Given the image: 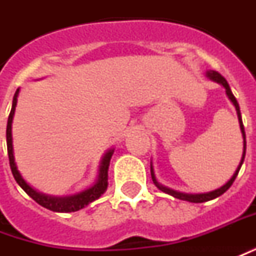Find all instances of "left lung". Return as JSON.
<instances>
[{
    "instance_id": "left-lung-1",
    "label": "left lung",
    "mask_w": 256,
    "mask_h": 256,
    "mask_svg": "<svg viewBox=\"0 0 256 256\" xmlns=\"http://www.w3.org/2000/svg\"><path fill=\"white\" fill-rule=\"evenodd\" d=\"M208 78H212L214 82H218V83H220L224 88H226V94H228V97L230 98V101L233 102V105L236 106V110H237V116H238V122H240V128H241V133H242V137H244V154H242V158H241L240 166L237 168V170L233 174V178L228 180V183L224 184V186H222L220 188H218L215 191H210V192H205V194H183V192H178V191H173L170 188H166L164 186H160V184L156 182V178H155V174H154L152 170V166H151V176H152V182L155 183V186L158 187L159 190L164 191L166 194H169V196H174V198H178V200H183V201H188V202H205V201H209V200H214L216 196H222L223 192H226V191L232 187V184L237 178V174H238V172H240V168L242 165V162H244V158H246V132H244V124H242V119H241V114H240V106H238V102H237V100L233 96V92L230 90V87H228V83L226 82V78L222 76L220 73L216 72V70H209L208 73Z\"/></svg>"
}]
</instances>
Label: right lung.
<instances>
[{"label":"right lung","mask_w":256,"mask_h":256,"mask_svg":"<svg viewBox=\"0 0 256 256\" xmlns=\"http://www.w3.org/2000/svg\"><path fill=\"white\" fill-rule=\"evenodd\" d=\"M18 94H19V88L16 90L15 96H14V101H12V110L8 116V124H6V146H8V156H10V166L12 174L15 178L16 183L22 187L23 190L26 191L28 196H32L36 202L40 204L41 206L54 210V212H76L78 209L84 208L86 205H88L92 201H96L97 198L102 196L106 187H108V168H110V160L112 158L114 150H110L105 154L102 162H101V168H100V176H98L97 183L94 184L91 188L83 191L80 194L72 196H66V198H54V196H42L40 192H37L28 186L20 176V173L18 172L16 168L15 158H14V148H12V119H14V114H15V106L18 102Z\"/></svg>","instance_id":"1"}]
</instances>
